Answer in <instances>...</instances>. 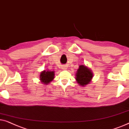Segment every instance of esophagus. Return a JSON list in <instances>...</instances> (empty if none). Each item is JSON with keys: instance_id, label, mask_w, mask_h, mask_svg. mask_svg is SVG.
I'll list each match as a JSON object with an SVG mask.
<instances>
[{"instance_id": "1", "label": "esophagus", "mask_w": 129, "mask_h": 129, "mask_svg": "<svg viewBox=\"0 0 129 129\" xmlns=\"http://www.w3.org/2000/svg\"><path fill=\"white\" fill-rule=\"evenodd\" d=\"M62 69H63V70H66L67 68V66H63V67H62Z\"/></svg>"}]
</instances>
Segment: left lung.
Instances as JSON below:
<instances>
[{
  "label": "left lung",
  "instance_id": "obj_1",
  "mask_svg": "<svg viewBox=\"0 0 129 129\" xmlns=\"http://www.w3.org/2000/svg\"><path fill=\"white\" fill-rule=\"evenodd\" d=\"M75 80L80 86L84 87L88 84L93 77V73L88 67L80 65L75 74Z\"/></svg>",
  "mask_w": 129,
  "mask_h": 129
}]
</instances>
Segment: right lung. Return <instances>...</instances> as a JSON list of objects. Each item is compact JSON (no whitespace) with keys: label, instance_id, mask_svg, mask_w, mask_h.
<instances>
[{"label":"right lung","instance_id":"add662e5","mask_svg":"<svg viewBox=\"0 0 129 129\" xmlns=\"http://www.w3.org/2000/svg\"><path fill=\"white\" fill-rule=\"evenodd\" d=\"M55 71H49V70H44L39 75V78L42 83L47 85L52 81L54 78Z\"/></svg>","mask_w":129,"mask_h":129}]
</instances>
